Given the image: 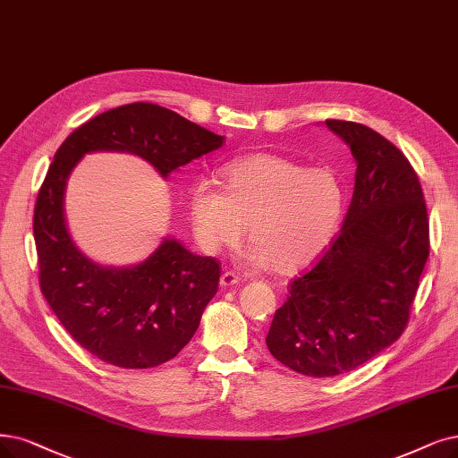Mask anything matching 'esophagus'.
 Masks as SVG:
<instances>
[{
  "instance_id": "esophagus-1",
  "label": "esophagus",
  "mask_w": 458,
  "mask_h": 458,
  "mask_svg": "<svg viewBox=\"0 0 458 458\" xmlns=\"http://www.w3.org/2000/svg\"><path fill=\"white\" fill-rule=\"evenodd\" d=\"M219 284H222L224 287H233V285H239L241 284V276L233 270H225L222 274V278H219Z\"/></svg>"
}]
</instances>
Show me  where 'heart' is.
<instances>
[{"instance_id": "heart-1", "label": "heart", "mask_w": 458, "mask_h": 458, "mask_svg": "<svg viewBox=\"0 0 458 458\" xmlns=\"http://www.w3.org/2000/svg\"><path fill=\"white\" fill-rule=\"evenodd\" d=\"M222 188L197 184L190 195L195 239L207 253L234 246L244 231L246 265L289 274L308 265L335 236L345 208L340 176L276 154H251L219 171Z\"/></svg>"}]
</instances>
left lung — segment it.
Wrapping results in <instances>:
<instances>
[{
    "label": "left lung",
    "instance_id": "8db88e82",
    "mask_svg": "<svg viewBox=\"0 0 458 458\" xmlns=\"http://www.w3.org/2000/svg\"><path fill=\"white\" fill-rule=\"evenodd\" d=\"M357 161L344 225L316 263L289 284L268 352L312 377L352 372L408 325L430 253L423 188L408 157L369 125L327 120Z\"/></svg>",
    "mask_w": 458,
    "mask_h": 458
}]
</instances>
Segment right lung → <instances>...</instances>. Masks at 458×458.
Returning <instances> with one entry per match:
<instances>
[{"mask_svg": "<svg viewBox=\"0 0 458 458\" xmlns=\"http://www.w3.org/2000/svg\"><path fill=\"white\" fill-rule=\"evenodd\" d=\"M225 142L154 103L111 108L77 127L54 154L33 212L39 285L52 312L84 350L120 369H154L178 355L216 295L222 263L193 255L176 241L140 265L105 268L72 244L64 191L88 152H131L169 176Z\"/></svg>", "mask_w": 458, "mask_h": 458, "instance_id": "obj_1", "label": "right lung"}]
</instances>
